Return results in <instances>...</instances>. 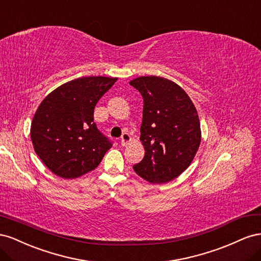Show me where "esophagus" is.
I'll return each mask as SVG.
<instances>
[{
	"label": "esophagus",
	"mask_w": 261,
	"mask_h": 261,
	"mask_svg": "<svg viewBox=\"0 0 261 261\" xmlns=\"http://www.w3.org/2000/svg\"><path fill=\"white\" fill-rule=\"evenodd\" d=\"M121 145H123V146H125L126 144H128L130 141H131V137H130V135L128 132H124L123 135L121 136Z\"/></svg>",
	"instance_id": "34e87169"
}]
</instances>
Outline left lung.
<instances>
[{
	"label": "left lung",
	"instance_id": "1",
	"mask_svg": "<svg viewBox=\"0 0 261 261\" xmlns=\"http://www.w3.org/2000/svg\"><path fill=\"white\" fill-rule=\"evenodd\" d=\"M130 85L143 97L140 140L144 158L133 166L148 182L175 179L189 167L201 142L197 109L184 89L160 76H141Z\"/></svg>",
	"mask_w": 261,
	"mask_h": 261
}]
</instances>
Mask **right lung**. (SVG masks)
<instances>
[{
    "instance_id": "1",
    "label": "right lung",
    "mask_w": 261,
    "mask_h": 261,
    "mask_svg": "<svg viewBox=\"0 0 261 261\" xmlns=\"http://www.w3.org/2000/svg\"><path fill=\"white\" fill-rule=\"evenodd\" d=\"M117 80L80 77L59 86L41 101L31 137L36 154L55 175L65 179L85 175L113 146L96 126L94 109Z\"/></svg>"
}]
</instances>
